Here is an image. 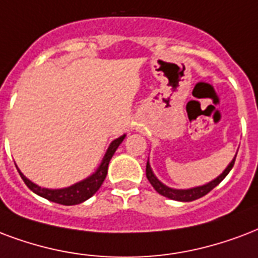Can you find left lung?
<instances>
[{
    "instance_id": "8db88e82",
    "label": "left lung",
    "mask_w": 258,
    "mask_h": 258,
    "mask_svg": "<svg viewBox=\"0 0 258 258\" xmlns=\"http://www.w3.org/2000/svg\"><path fill=\"white\" fill-rule=\"evenodd\" d=\"M235 157H237V155H235ZM235 157H234V160L230 162V165L225 169V172L222 173L221 176L216 177L215 180H212L211 182H208L206 185L196 186V188H190V189H173V188H169V186L164 185V184L154 176V173L151 170L149 161H147L146 164V177L147 180L150 181L151 185H153V188H154L158 194L165 196V198H168V199L172 200H177V202H194V200L203 198L204 195H207L210 190L214 189V188H215V186L229 174L230 170L233 169L234 162H235Z\"/></svg>"
}]
</instances>
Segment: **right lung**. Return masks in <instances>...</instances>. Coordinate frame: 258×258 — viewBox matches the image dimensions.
I'll use <instances>...</instances> for the list:
<instances>
[{
	"mask_svg": "<svg viewBox=\"0 0 258 258\" xmlns=\"http://www.w3.org/2000/svg\"><path fill=\"white\" fill-rule=\"evenodd\" d=\"M125 135L117 138L113 142L109 145L107 153L104 155V160L100 165V168L97 169V172L92 174L90 177H88L84 181H80L74 184V185L69 186V188H63V189H47V188H42V186H37L36 184H33L32 181H29L28 178L20 172V176L23 178V181L25 182V185L28 186L29 189L35 192L39 196H42L44 199L50 200V202H54V203L63 204V206H74V204H80L82 202H85L89 198H92L96 192L98 190V188L101 186V184L105 180L108 173V164L111 161L112 155L115 154L116 149L119 147L123 139H124Z\"/></svg>",
	"mask_w": 258,
	"mask_h": 258,
	"instance_id": "right-lung-1",
	"label": "right lung"
}]
</instances>
